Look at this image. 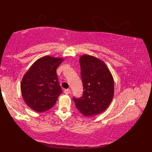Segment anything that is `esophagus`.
Listing matches in <instances>:
<instances>
[{
	"label": "esophagus",
	"mask_w": 152,
	"mask_h": 152,
	"mask_svg": "<svg viewBox=\"0 0 152 152\" xmlns=\"http://www.w3.org/2000/svg\"><path fill=\"white\" fill-rule=\"evenodd\" d=\"M64 93H65V94H69V93H70V89H65V90H64Z\"/></svg>",
	"instance_id": "1"
}]
</instances>
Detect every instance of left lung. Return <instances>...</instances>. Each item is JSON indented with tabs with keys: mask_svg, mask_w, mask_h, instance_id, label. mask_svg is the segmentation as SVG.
Returning a JSON list of instances; mask_svg holds the SVG:
<instances>
[{
	"mask_svg": "<svg viewBox=\"0 0 152 152\" xmlns=\"http://www.w3.org/2000/svg\"><path fill=\"white\" fill-rule=\"evenodd\" d=\"M82 96L73 97L76 108L85 116H94L104 111L113 97L114 82L111 72L101 60L90 55L80 59Z\"/></svg>",
	"mask_w": 152,
	"mask_h": 152,
	"instance_id": "obj_1",
	"label": "left lung"
}]
</instances>
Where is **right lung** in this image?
<instances>
[{"instance_id":"obj_1","label":"right lung","mask_w":152,"mask_h":152,"mask_svg":"<svg viewBox=\"0 0 152 152\" xmlns=\"http://www.w3.org/2000/svg\"><path fill=\"white\" fill-rule=\"evenodd\" d=\"M62 61L61 58L45 56L35 61L24 75L20 84L22 96L34 111L50 109L62 93L56 71Z\"/></svg>"}]
</instances>
